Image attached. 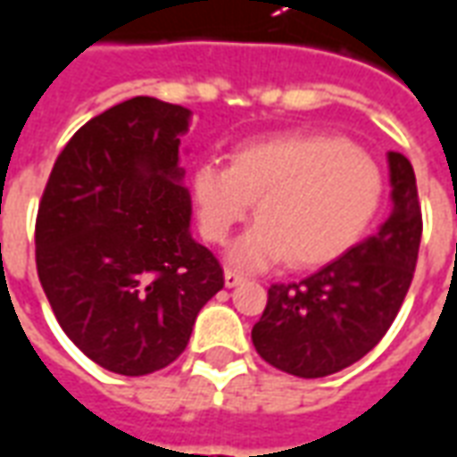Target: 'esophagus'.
<instances>
[{
  "mask_svg": "<svg viewBox=\"0 0 457 457\" xmlns=\"http://www.w3.org/2000/svg\"><path fill=\"white\" fill-rule=\"evenodd\" d=\"M247 277H242L239 271H235V269H225V284H228L229 288L232 287H239L242 281H245Z\"/></svg>",
  "mask_w": 457,
  "mask_h": 457,
  "instance_id": "esophagus-1",
  "label": "esophagus"
}]
</instances>
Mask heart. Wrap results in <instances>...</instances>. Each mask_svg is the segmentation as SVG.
Returning <instances> with one entry per match:
<instances>
[{"mask_svg": "<svg viewBox=\"0 0 457 457\" xmlns=\"http://www.w3.org/2000/svg\"><path fill=\"white\" fill-rule=\"evenodd\" d=\"M382 170L360 146L326 134H284L242 144L229 166L200 163L193 198L203 235L222 245L257 200L259 222L232 249L239 267L287 257L320 267L362 237L382 203Z\"/></svg>", "mask_w": 457, "mask_h": 457, "instance_id": "obj_1", "label": "heart"}]
</instances>
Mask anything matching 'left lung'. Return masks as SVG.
<instances>
[{"label":"left lung","mask_w":457,"mask_h":457,"mask_svg":"<svg viewBox=\"0 0 457 457\" xmlns=\"http://www.w3.org/2000/svg\"><path fill=\"white\" fill-rule=\"evenodd\" d=\"M394 208L382 228L316 274L269 287L252 328L259 357L316 379L350 367L392 328L411 287L423 218L411 161L389 151Z\"/></svg>","instance_id":"1"}]
</instances>
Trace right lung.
I'll return each instance as SVG.
<instances>
[{
  "label": "right lung",
  "mask_w": 457,
  "mask_h": 457,
  "mask_svg": "<svg viewBox=\"0 0 457 457\" xmlns=\"http://www.w3.org/2000/svg\"><path fill=\"white\" fill-rule=\"evenodd\" d=\"M190 112L131 97L85 121L58 154L36 215V269L63 333L124 377L169 367L222 267L190 237L180 134Z\"/></svg>",
  "instance_id": "1"
}]
</instances>
